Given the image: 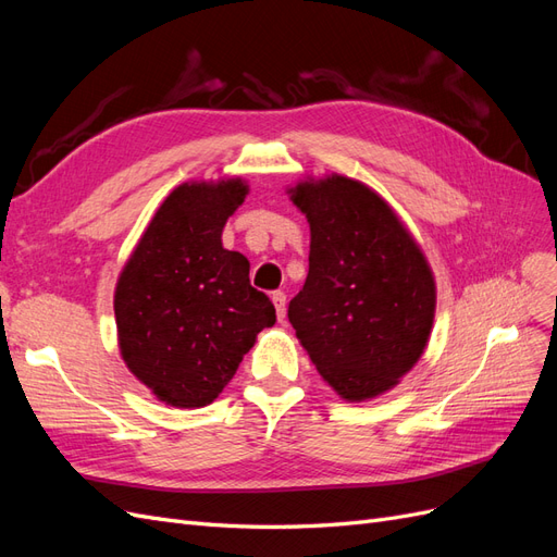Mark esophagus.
Instances as JSON below:
<instances>
[{
  "label": "esophagus",
  "mask_w": 557,
  "mask_h": 557,
  "mask_svg": "<svg viewBox=\"0 0 557 557\" xmlns=\"http://www.w3.org/2000/svg\"><path fill=\"white\" fill-rule=\"evenodd\" d=\"M272 301H274V307H276V318L283 323V320H285V305H288V299H285V293L276 290L272 295Z\"/></svg>",
  "instance_id": "obj_1"
}]
</instances>
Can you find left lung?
<instances>
[{
  "instance_id": "1",
  "label": "left lung",
  "mask_w": 557,
  "mask_h": 557,
  "mask_svg": "<svg viewBox=\"0 0 557 557\" xmlns=\"http://www.w3.org/2000/svg\"><path fill=\"white\" fill-rule=\"evenodd\" d=\"M311 227L309 274L290 299L299 344L348 401L383 395L428 346L436 285L387 201L339 174L290 188Z\"/></svg>"
}]
</instances>
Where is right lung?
I'll list each match as a JSON object with an SVG mask.
<instances>
[{
  "label": "right lung",
  "instance_id": "obj_1",
  "mask_svg": "<svg viewBox=\"0 0 557 557\" xmlns=\"http://www.w3.org/2000/svg\"><path fill=\"white\" fill-rule=\"evenodd\" d=\"M246 195L242 178L178 185L117 276L121 356L170 407L211 404L258 334L276 323L274 305L248 281V260L221 239Z\"/></svg>",
  "mask_w": 557,
  "mask_h": 557
}]
</instances>
